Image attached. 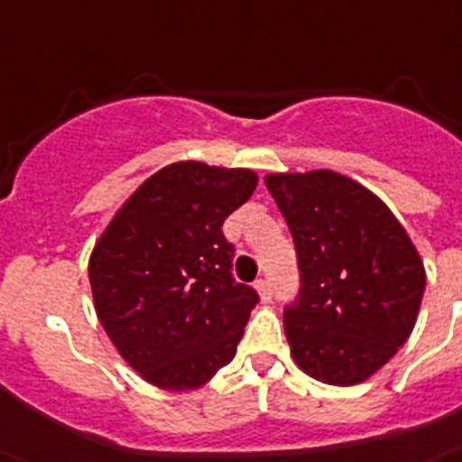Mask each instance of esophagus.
Listing matches in <instances>:
<instances>
[{
	"label": "esophagus",
	"instance_id": "esophagus-1",
	"mask_svg": "<svg viewBox=\"0 0 462 462\" xmlns=\"http://www.w3.org/2000/svg\"><path fill=\"white\" fill-rule=\"evenodd\" d=\"M255 291H258V296H261L263 300H270V298H273V284H270V279H258V282H255Z\"/></svg>",
	"mask_w": 462,
	"mask_h": 462
}]
</instances>
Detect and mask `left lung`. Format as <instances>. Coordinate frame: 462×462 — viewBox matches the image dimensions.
I'll return each mask as SVG.
<instances>
[{"label": "left lung", "instance_id": "left-lung-1", "mask_svg": "<svg viewBox=\"0 0 462 462\" xmlns=\"http://www.w3.org/2000/svg\"><path fill=\"white\" fill-rule=\"evenodd\" d=\"M270 195L296 244L300 291L286 305L291 355L328 385H356L416 327L425 267L393 211L336 171L270 173Z\"/></svg>", "mask_w": 462, "mask_h": 462}]
</instances>
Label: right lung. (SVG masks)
Here are the masks:
<instances>
[{
  "label": "right lung",
  "mask_w": 462,
  "mask_h": 462,
  "mask_svg": "<svg viewBox=\"0 0 462 462\" xmlns=\"http://www.w3.org/2000/svg\"><path fill=\"white\" fill-rule=\"evenodd\" d=\"M258 176L204 162L159 169L126 199L88 258L98 319L131 369L185 393L232 362L258 293L232 277L223 223Z\"/></svg>",
  "instance_id": "obj_1"
}]
</instances>
